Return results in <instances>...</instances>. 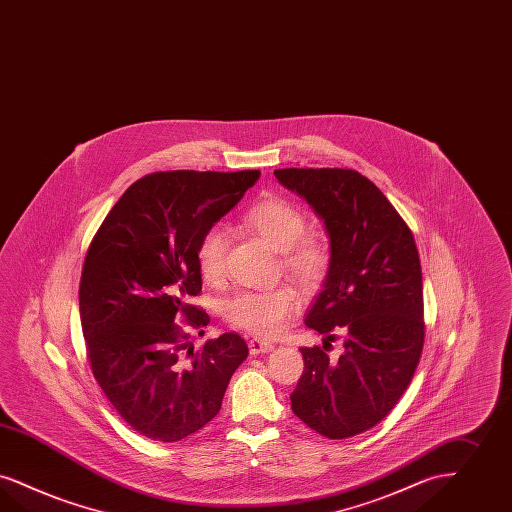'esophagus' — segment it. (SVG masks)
<instances>
[{"label":"esophagus","instance_id":"34e87169","mask_svg":"<svg viewBox=\"0 0 512 512\" xmlns=\"http://www.w3.org/2000/svg\"><path fill=\"white\" fill-rule=\"evenodd\" d=\"M247 348H249V354L257 356V354H265V352L274 350V345H272V343H266V341H259V339H251V341L247 343Z\"/></svg>","mask_w":512,"mask_h":512}]
</instances>
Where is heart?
Instances as JSON below:
<instances>
[{
  "label": "heart",
  "mask_w": 512,
  "mask_h": 512,
  "mask_svg": "<svg viewBox=\"0 0 512 512\" xmlns=\"http://www.w3.org/2000/svg\"><path fill=\"white\" fill-rule=\"evenodd\" d=\"M244 223L274 249L282 251L284 270L305 291L312 293L324 286L331 270V249L324 238L305 234L307 215L297 205L282 198H268L247 209ZM226 251L225 226H209L196 246V266L205 284L217 286L223 282ZM301 305L303 301L297 289L282 284L265 291L232 295L221 305V316L232 328L259 339H272L284 331Z\"/></svg>",
  "instance_id": "obj_1"
}]
</instances>
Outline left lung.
I'll use <instances>...</instances> for the list:
<instances>
[{
  "instance_id": "left-lung-1",
  "label": "left lung",
  "mask_w": 512,
  "mask_h": 512,
  "mask_svg": "<svg viewBox=\"0 0 512 512\" xmlns=\"http://www.w3.org/2000/svg\"><path fill=\"white\" fill-rule=\"evenodd\" d=\"M276 179L324 219L331 242L326 287L308 328L345 339V352L303 347L293 413L341 440L383 421L408 389L425 343L423 276L413 234L385 194L354 169H276Z\"/></svg>"
}]
</instances>
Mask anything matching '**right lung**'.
I'll use <instances>...</instances> for the list:
<instances>
[{
	"label": "right lung",
	"instance_id": "obj_1",
	"mask_svg": "<svg viewBox=\"0 0 512 512\" xmlns=\"http://www.w3.org/2000/svg\"><path fill=\"white\" fill-rule=\"evenodd\" d=\"M259 177L150 173L123 192L89 244L80 280L87 360L123 421L150 440L177 442L205 427L247 358L238 333L194 350L188 329L209 324L190 305L202 291L198 240Z\"/></svg>",
	"mask_w": 512,
	"mask_h": 512
}]
</instances>
